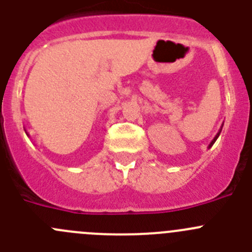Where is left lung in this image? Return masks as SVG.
I'll return each instance as SVG.
<instances>
[{
  "instance_id": "left-lung-1",
  "label": "left lung",
  "mask_w": 252,
  "mask_h": 252,
  "mask_svg": "<svg viewBox=\"0 0 252 252\" xmlns=\"http://www.w3.org/2000/svg\"><path fill=\"white\" fill-rule=\"evenodd\" d=\"M221 128H222V125H221V127H220L219 132H218V133H217V135H215V137H214V138H213V141H212V142H210V143H209V146H208V148H210V147H212V146H213V145H214V143H215V141H217V138H218V137H219L220 132H221Z\"/></svg>"
}]
</instances>
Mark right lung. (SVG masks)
I'll return each mask as SVG.
<instances>
[{
    "instance_id": "1",
    "label": "right lung",
    "mask_w": 252,
    "mask_h": 252,
    "mask_svg": "<svg viewBox=\"0 0 252 252\" xmlns=\"http://www.w3.org/2000/svg\"><path fill=\"white\" fill-rule=\"evenodd\" d=\"M26 131V130H25ZM26 133H27V132H26ZM27 136H28V133H27Z\"/></svg>"
}]
</instances>
